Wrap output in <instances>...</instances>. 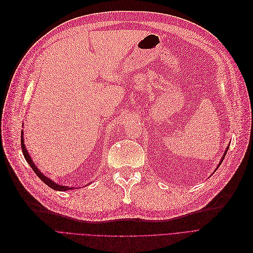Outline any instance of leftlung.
<instances>
[{
    "instance_id": "1",
    "label": "left lung",
    "mask_w": 253,
    "mask_h": 253,
    "mask_svg": "<svg viewBox=\"0 0 253 253\" xmlns=\"http://www.w3.org/2000/svg\"><path fill=\"white\" fill-rule=\"evenodd\" d=\"M228 147H230V146H227L226 150L224 151V153H223V156H222V159H221V161H220V163H219V165H218V166H220V165H221V163H222V161H223V159H224V156H225V154H226V152H227V149H228ZM217 169H218V167H217Z\"/></svg>"
}]
</instances>
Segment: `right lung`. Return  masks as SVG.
<instances>
[{
  "label": "right lung",
  "instance_id": "right-lung-1",
  "mask_svg": "<svg viewBox=\"0 0 253 253\" xmlns=\"http://www.w3.org/2000/svg\"><path fill=\"white\" fill-rule=\"evenodd\" d=\"M23 131L21 130V140H20V142H21V149H22V153H23V156H25V159H26V161L28 162V164L31 166V168L33 169V171L36 173V175H37L42 181L46 184V185H48L49 187H51L52 189H54V190H61V191H63V190H68V189H74L75 187H69V186H64V185H59V184H57V183H55V182H53L51 179H49V178H47L44 174H42L40 171H39V169L37 168V166H36L35 164H34V162H33V160L31 159V156H30V154H29V152H28V150L26 149V146H25V140H23Z\"/></svg>",
  "mask_w": 253,
  "mask_h": 253
}]
</instances>
